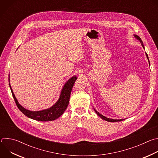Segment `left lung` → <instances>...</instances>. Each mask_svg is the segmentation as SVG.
Masks as SVG:
<instances>
[{
    "label": "left lung",
    "instance_id": "left-lung-1",
    "mask_svg": "<svg viewBox=\"0 0 158 158\" xmlns=\"http://www.w3.org/2000/svg\"><path fill=\"white\" fill-rule=\"evenodd\" d=\"M134 35V37H136L141 43V45H142V46L143 47V48L144 49V45H143V41L141 40V39L138 36V35ZM146 57H147V58H148V61H149V57H148V54H147V53H146ZM149 64H150V63H149ZM94 110H95V112H96V113L101 118H102V119H104V120H105V121H108V122H118V121H123V120H124V119H109V118H106V117H105V116H102V114H101L99 112H98L97 110H96L95 109H94Z\"/></svg>",
    "mask_w": 158,
    "mask_h": 158
}]
</instances>
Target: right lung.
Wrapping results in <instances>:
<instances>
[{
	"label": "right lung",
	"instance_id": "1",
	"mask_svg": "<svg viewBox=\"0 0 158 158\" xmlns=\"http://www.w3.org/2000/svg\"><path fill=\"white\" fill-rule=\"evenodd\" d=\"M76 79L77 77L76 76H73L64 84V86L61 91L60 97L54 105L49 109L39 111L29 110L19 104L16 98L15 97L10 84L9 86L17 107L24 115L31 119L39 121H51L59 118L64 113L65 110L68 106L72 89Z\"/></svg>",
	"mask_w": 158,
	"mask_h": 158
}]
</instances>
